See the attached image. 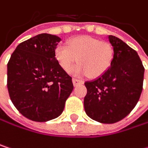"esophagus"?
<instances>
[{
  "mask_svg": "<svg viewBox=\"0 0 148 148\" xmlns=\"http://www.w3.org/2000/svg\"><path fill=\"white\" fill-rule=\"evenodd\" d=\"M73 83H74V86H77L79 85H82L84 82L80 79H73Z\"/></svg>",
  "mask_w": 148,
  "mask_h": 148,
  "instance_id": "obj_1",
  "label": "esophagus"
}]
</instances>
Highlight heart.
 Returning a JSON list of instances; mask_svg holds the SVG:
<instances>
[{"instance_id":"1","label":"heart","mask_w":148,"mask_h":148,"mask_svg":"<svg viewBox=\"0 0 148 148\" xmlns=\"http://www.w3.org/2000/svg\"><path fill=\"white\" fill-rule=\"evenodd\" d=\"M54 56L64 71L69 72L77 60L79 63L71 69L72 74L98 78L106 73L112 65L114 49L107 42L90 36H79L69 40L67 46L57 45Z\"/></svg>"}]
</instances>
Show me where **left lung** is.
I'll use <instances>...</instances> for the list:
<instances>
[{
  "instance_id": "8db88e82",
  "label": "left lung",
  "mask_w": 148,
  "mask_h": 148,
  "mask_svg": "<svg viewBox=\"0 0 148 148\" xmlns=\"http://www.w3.org/2000/svg\"><path fill=\"white\" fill-rule=\"evenodd\" d=\"M108 39L114 49L112 65L106 73L85 82L86 115L102 123H115L127 116L140 97L144 67L137 52L114 36Z\"/></svg>"
}]
</instances>
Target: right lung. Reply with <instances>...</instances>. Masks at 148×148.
<instances>
[{
	"label": "right lung",
	"mask_w": 148,
	"mask_h": 148,
	"mask_svg": "<svg viewBox=\"0 0 148 148\" xmlns=\"http://www.w3.org/2000/svg\"><path fill=\"white\" fill-rule=\"evenodd\" d=\"M61 38L47 33L17 46L8 63V89L16 109L26 118L46 122L59 116L74 85L55 59Z\"/></svg>",
	"instance_id": "add662e5"
}]
</instances>
